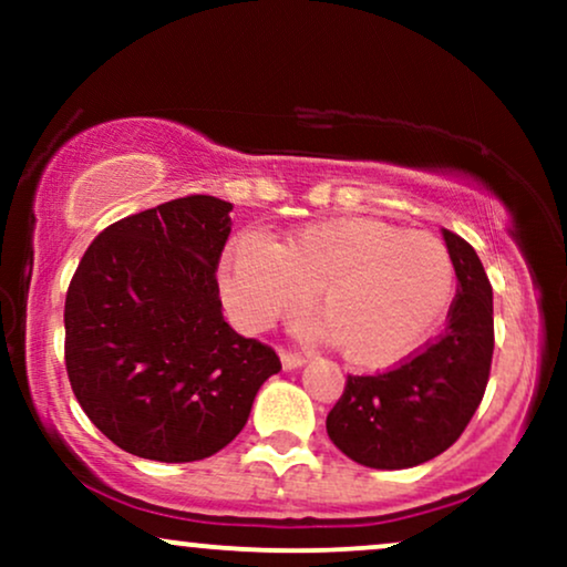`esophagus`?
I'll return each instance as SVG.
<instances>
[{"mask_svg": "<svg viewBox=\"0 0 567 567\" xmlns=\"http://www.w3.org/2000/svg\"><path fill=\"white\" fill-rule=\"evenodd\" d=\"M279 360H282V368L285 370H296V368H301L303 362H306L301 354H296V351H282V354H279Z\"/></svg>", "mask_w": 567, "mask_h": 567, "instance_id": "obj_1", "label": "esophagus"}]
</instances>
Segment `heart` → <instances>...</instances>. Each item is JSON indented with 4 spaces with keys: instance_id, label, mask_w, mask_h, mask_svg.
Masks as SVG:
<instances>
[{
    "instance_id": "heart-1",
    "label": "heart",
    "mask_w": 567,
    "mask_h": 567,
    "mask_svg": "<svg viewBox=\"0 0 567 567\" xmlns=\"http://www.w3.org/2000/svg\"><path fill=\"white\" fill-rule=\"evenodd\" d=\"M453 288L437 237L357 216L317 220L279 245L245 231L220 266V296L239 328L256 333L296 317L315 290L324 322L311 333L333 338L362 368L408 357L440 324Z\"/></svg>"
}]
</instances>
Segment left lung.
<instances>
[{
	"mask_svg": "<svg viewBox=\"0 0 567 567\" xmlns=\"http://www.w3.org/2000/svg\"><path fill=\"white\" fill-rule=\"evenodd\" d=\"M458 279L437 341L375 375H349L328 437L370 470H408L453 445L483 402L493 360V288L474 247L442 229Z\"/></svg>",
	"mask_w": 567,
	"mask_h": 567,
	"instance_id": "obj_1",
	"label": "left lung"
}]
</instances>
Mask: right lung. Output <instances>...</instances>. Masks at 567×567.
Listing matches in <instances>:
<instances>
[{"mask_svg": "<svg viewBox=\"0 0 567 567\" xmlns=\"http://www.w3.org/2000/svg\"><path fill=\"white\" fill-rule=\"evenodd\" d=\"M231 202L171 199L103 229L66 292V370L87 419L138 458L186 464L243 432L277 351L220 315Z\"/></svg>", "mask_w": 567, "mask_h": 567, "instance_id": "obj_1", "label": "right lung"}]
</instances>
